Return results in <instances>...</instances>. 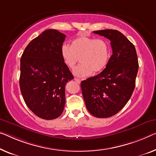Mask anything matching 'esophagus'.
Masks as SVG:
<instances>
[{
	"mask_svg": "<svg viewBox=\"0 0 156 156\" xmlns=\"http://www.w3.org/2000/svg\"><path fill=\"white\" fill-rule=\"evenodd\" d=\"M74 80H75L76 82L77 83H78V84H80V82H81V80H80V79H78V78H74Z\"/></svg>",
	"mask_w": 156,
	"mask_h": 156,
	"instance_id": "obj_1",
	"label": "esophagus"
}]
</instances>
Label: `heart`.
Instances as JSON below:
<instances>
[{
  "label": "heart",
  "mask_w": 156,
  "mask_h": 156,
  "mask_svg": "<svg viewBox=\"0 0 156 156\" xmlns=\"http://www.w3.org/2000/svg\"><path fill=\"white\" fill-rule=\"evenodd\" d=\"M62 59L70 69L75 68L80 59L81 64L73 73L80 78L91 76L93 71L99 72L107 65L110 58V47L103 38L80 36L72 41L71 46L61 48Z\"/></svg>",
  "instance_id": "b5f03b06"
}]
</instances>
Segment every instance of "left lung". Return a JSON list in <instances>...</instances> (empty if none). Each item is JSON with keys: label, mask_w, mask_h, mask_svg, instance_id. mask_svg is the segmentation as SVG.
Wrapping results in <instances>:
<instances>
[{"label": "left lung", "mask_w": 156, "mask_h": 156, "mask_svg": "<svg viewBox=\"0 0 156 156\" xmlns=\"http://www.w3.org/2000/svg\"><path fill=\"white\" fill-rule=\"evenodd\" d=\"M111 41L113 55L98 75L81 82L87 110L97 118H109L119 112L131 97L139 64L135 48L117 30L93 31Z\"/></svg>", "instance_id": "obj_1"}]
</instances>
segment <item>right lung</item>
<instances>
[{"mask_svg":"<svg viewBox=\"0 0 156 156\" xmlns=\"http://www.w3.org/2000/svg\"><path fill=\"white\" fill-rule=\"evenodd\" d=\"M65 38L57 30H45L30 42L20 59L23 98L35 115L45 120L55 119L63 113L65 86L73 79L61 55Z\"/></svg>","mask_w":156,"mask_h":156,"instance_id":"add662e5","label":"right lung"}]
</instances>
